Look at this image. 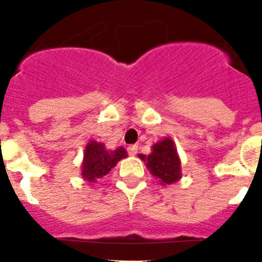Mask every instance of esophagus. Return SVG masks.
Segmentation results:
<instances>
[{
    "label": "esophagus",
    "instance_id": "1",
    "mask_svg": "<svg viewBox=\"0 0 262 262\" xmlns=\"http://www.w3.org/2000/svg\"><path fill=\"white\" fill-rule=\"evenodd\" d=\"M127 151H128L129 156H135V155L138 154V145H136V144L129 145V147L127 148Z\"/></svg>",
    "mask_w": 262,
    "mask_h": 262
}]
</instances>
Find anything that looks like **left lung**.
<instances>
[{
	"label": "left lung",
	"instance_id": "left-lung-1",
	"mask_svg": "<svg viewBox=\"0 0 262 262\" xmlns=\"http://www.w3.org/2000/svg\"><path fill=\"white\" fill-rule=\"evenodd\" d=\"M149 169L152 176L159 178L161 185L177 182L181 176V160L177 148L170 138H165L152 145V152L148 156L139 155Z\"/></svg>",
	"mask_w": 262,
	"mask_h": 262
}]
</instances>
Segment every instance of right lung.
Segmentation results:
<instances>
[{
	"label": "right lung",
	"instance_id": "right-lung-1",
	"mask_svg": "<svg viewBox=\"0 0 262 262\" xmlns=\"http://www.w3.org/2000/svg\"><path fill=\"white\" fill-rule=\"evenodd\" d=\"M127 157V152L123 147H119L114 151L106 149L103 143L90 140L85 148L84 160L81 174L88 182H96L98 178L107 174L111 169L117 165L119 160Z\"/></svg>",
	"mask_w": 262,
	"mask_h": 262
}]
</instances>
